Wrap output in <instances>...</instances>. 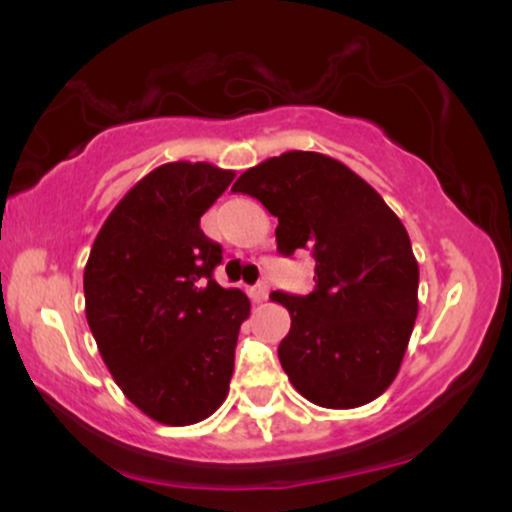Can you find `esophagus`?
I'll list each match as a JSON object with an SVG mask.
<instances>
[{
  "instance_id": "1",
  "label": "esophagus",
  "mask_w": 512,
  "mask_h": 512,
  "mask_svg": "<svg viewBox=\"0 0 512 512\" xmlns=\"http://www.w3.org/2000/svg\"><path fill=\"white\" fill-rule=\"evenodd\" d=\"M267 296H269V286L264 284H257V286H252L250 289V298H252V303H264L267 301Z\"/></svg>"
}]
</instances>
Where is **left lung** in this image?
Wrapping results in <instances>:
<instances>
[{
    "mask_svg": "<svg viewBox=\"0 0 512 512\" xmlns=\"http://www.w3.org/2000/svg\"><path fill=\"white\" fill-rule=\"evenodd\" d=\"M279 219L281 255L310 250L315 291H274L291 315L281 368L308 402L356 409L402 366L419 313V262L399 216L361 175L317 151H286L233 185Z\"/></svg>",
    "mask_w": 512,
    "mask_h": 512,
    "instance_id": "left-lung-1",
    "label": "left lung"
}]
</instances>
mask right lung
<instances>
[{
  "label": "right lung",
  "mask_w": 512,
  "mask_h": 512,
  "mask_svg": "<svg viewBox=\"0 0 512 512\" xmlns=\"http://www.w3.org/2000/svg\"><path fill=\"white\" fill-rule=\"evenodd\" d=\"M233 178L204 161L163 163L117 202L88 255V327L125 397L158 424H197L228 397L250 301L211 279L221 245L199 219Z\"/></svg>",
  "instance_id": "obj_1"
}]
</instances>
